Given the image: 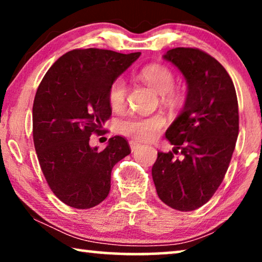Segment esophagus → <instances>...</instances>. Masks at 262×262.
<instances>
[{"label": "esophagus", "instance_id": "esophagus-1", "mask_svg": "<svg viewBox=\"0 0 262 262\" xmlns=\"http://www.w3.org/2000/svg\"><path fill=\"white\" fill-rule=\"evenodd\" d=\"M130 148L132 151H136V150L141 148V143H138L137 141H130Z\"/></svg>", "mask_w": 262, "mask_h": 262}]
</instances>
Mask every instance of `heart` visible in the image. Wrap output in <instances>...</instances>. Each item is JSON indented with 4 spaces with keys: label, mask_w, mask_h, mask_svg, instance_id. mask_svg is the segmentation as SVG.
I'll use <instances>...</instances> for the list:
<instances>
[{
    "label": "heart",
    "mask_w": 262,
    "mask_h": 262,
    "mask_svg": "<svg viewBox=\"0 0 262 262\" xmlns=\"http://www.w3.org/2000/svg\"><path fill=\"white\" fill-rule=\"evenodd\" d=\"M138 76L156 92L163 94L164 98H174L175 96V91L173 89L174 74L166 66L150 64V66L142 68ZM126 93L127 89L124 78L118 77L112 82L108 89V101L114 110H119L124 106ZM163 125V117L159 114L149 117L132 116L121 123V131L125 135L132 136L141 141H150L156 137Z\"/></svg>",
    "instance_id": "b5f03b06"
}]
</instances>
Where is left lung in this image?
<instances>
[{
  "instance_id": "obj_1",
  "label": "left lung",
  "mask_w": 262,
  "mask_h": 262,
  "mask_svg": "<svg viewBox=\"0 0 262 262\" xmlns=\"http://www.w3.org/2000/svg\"><path fill=\"white\" fill-rule=\"evenodd\" d=\"M163 58L181 71L188 91L184 110L166 132L175 148L157 152L152 180L166 205L193 211L212 198L228 170L238 136L237 96L227 70L209 53L177 48Z\"/></svg>"
}]
</instances>
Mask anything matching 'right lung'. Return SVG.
I'll list each match as a JSON object with an SVG mask.
<instances>
[{
	"mask_svg": "<svg viewBox=\"0 0 262 262\" xmlns=\"http://www.w3.org/2000/svg\"><path fill=\"white\" fill-rule=\"evenodd\" d=\"M141 52L75 49L45 74L33 102V142L49 187L60 202L91 209L106 199L111 173L131 152L126 139L110 138L105 149L92 148L112 108L108 89Z\"/></svg>",
	"mask_w": 262,
	"mask_h": 262,
	"instance_id": "add662e5",
	"label": "right lung"
}]
</instances>
